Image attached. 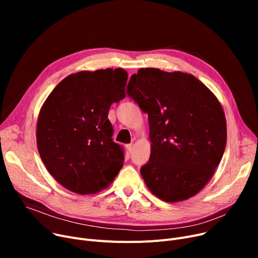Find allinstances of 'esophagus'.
I'll return each mask as SVG.
<instances>
[{"mask_svg": "<svg viewBox=\"0 0 258 258\" xmlns=\"http://www.w3.org/2000/svg\"><path fill=\"white\" fill-rule=\"evenodd\" d=\"M133 148H134V145H133V144H128V145H126V150H127V153H128V154H132V152H133Z\"/></svg>", "mask_w": 258, "mask_h": 258, "instance_id": "esophagus-1", "label": "esophagus"}]
</instances>
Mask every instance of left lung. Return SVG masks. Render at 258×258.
I'll use <instances>...</instances> for the list:
<instances>
[{
	"mask_svg": "<svg viewBox=\"0 0 258 258\" xmlns=\"http://www.w3.org/2000/svg\"><path fill=\"white\" fill-rule=\"evenodd\" d=\"M127 94L148 115L151 158L141 167L151 192L186 201L211 180L223 158L227 123L215 95L192 74L141 68Z\"/></svg>",
	"mask_w": 258,
	"mask_h": 258,
	"instance_id": "1",
	"label": "left lung"
}]
</instances>
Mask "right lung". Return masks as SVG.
<instances>
[{
    "instance_id": "1",
    "label": "right lung",
    "mask_w": 258,
    "mask_h": 258,
    "mask_svg": "<svg viewBox=\"0 0 258 258\" xmlns=\"http://www.w3.org/2000/svg\"><path fill=\"white\" fill-rule=\"evenodd\" d=\"M127 77L120 68L71 74L40 107L38 154L50 174L68 190L99 192L123 166V152L112 140L107 115L112 103L125 97Z\"/></svg>"
}]
</instances>
